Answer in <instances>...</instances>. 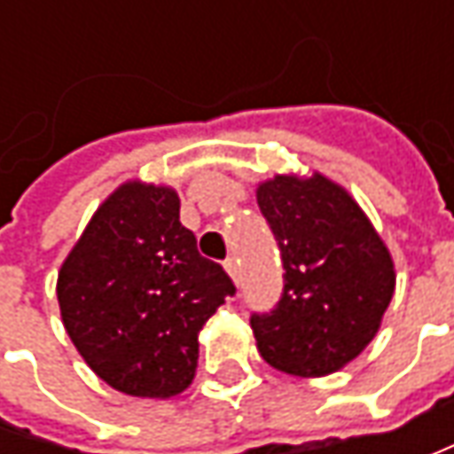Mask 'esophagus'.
Segmentation results:
<instances>
[{"instance_id": "34e87169", "label": "esophagus", "mask_w": 454, "mask_h": 454, "mask_svg": "<svg viewBox=\"0 0 454 454\" xmlns=\"http://www.w3.org/2000/svg\"><path fill=\"white\" fill-rule=\"evenodd\" d=\"M224 270L230 272V278H232L235 283H239V262H237V257H227V260H224Z\"/></svg>"}]
</instances>
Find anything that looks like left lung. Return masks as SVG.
Segmentation results:
<instances>
[{
	"mask_svg": "<svg viewBox=\"0 0 454 454\" xmlns=\"http://www.w3.org/2000/svg\"><path fill=\"white\" fill-rule=\"evenodd\" d=\"M283 260V295L253 313L260 356L295 376H323L356 358L376 336L394 295V262L351 194L313 174H278L257 186Z\"/></svg>",
	"mask_w": 454,
	"mask_h": 454,
	"instance_id": "1",
	"label": "left lung"
}]
</instances>
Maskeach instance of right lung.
Returning <instances> with one entry per match:
<instances>
[{
	"instance_id": "1",
	"label": "right lung",
	"mask_w": 454,
	"mask_h": 454,
	"mask_svg": "<svg viewBox=\"0 0 454 454\" xmlns=\"http://www.w3.org/2000/svg\"><path fill=\"white\" fill-rule=\"evenodd\" d=\"M235 295L201 257L168 186L126 182L98 207L62 262L58 303L78 354L106 384L168 399L197 374L200 331Z\"/></svg>"
}]
</instances>
